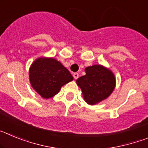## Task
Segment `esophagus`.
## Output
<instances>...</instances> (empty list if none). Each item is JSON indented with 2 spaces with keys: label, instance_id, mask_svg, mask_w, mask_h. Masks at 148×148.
<instances>
[{
  "label": "esophagus",
  "instance_id": "1",
  "mask_svg": "<svg viewBox=\"0 0 148 148\" xmlns=\"http://www.w3.org/2000/svg\"><path fill=\"white\" fill-rule=\"evenodd\" d=\"M78 73H73V77H74V78L75 79H77V78H78Z\"/></svg>",
  "mask_w": 148,
  "mask_h": 148
}]
</instances>
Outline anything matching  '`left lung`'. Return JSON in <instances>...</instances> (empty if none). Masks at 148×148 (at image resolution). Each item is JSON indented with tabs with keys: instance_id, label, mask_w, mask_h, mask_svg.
Returning <instances> with one entry per match:
<instances>
[{
	"instance_id": "left-lung-1",
	"label": "left lung",
	"mask_w": 148,
	"mask_h": 148,
	"mask_svg": "<svg viewBox=\"0 0 148 148\" xmlns=\"http://www.w3.org/2000/svg\"><path fill=\"white\" fill-rule=\"evenodd\" d=\"M86 75L76 80L84 101L94 105L110 95L116 87V78L110 70L102 65H92L85 68Z\"/></svg>"
}]
</instances>
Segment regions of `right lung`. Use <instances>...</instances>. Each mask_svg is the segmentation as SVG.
Here are the masks:
<instances>
[{"instance_id": "obj_1", "label": "right lung", "mask_w": 148, "mask_h": 148, "mask_svg": "<svg viewBox=\"0 0 148 148\" xmlns=\"http://www.w3.org/2000/svg\"><path fill=\"white\" fill-rule=\"evenodd\" d=\"M29 77L32 88L44 99H49L61 87L73 80V75L61 63L53 58L40 57L32 64Z\"/></svg>"}]
</instances>
